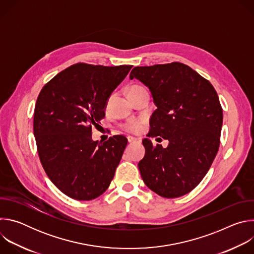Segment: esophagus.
<instances>
[{
	"label": "esophagus",
	"mask_w": 254,
	"mask_h": 254,
	"mask_svg": "<svg viewBox=\"0 0 254 254\" xmlns=\"http://www.w3.org/2000/svg\"><path fill=\"white\" fill-rule=\"evenodd\" d=\"M127 140H128V142H129V143H131V142H137V141H139V139H138V138H136V137H133V136H127Z\"/></svg>",
	"instance_id": "1"
}]
</instances>
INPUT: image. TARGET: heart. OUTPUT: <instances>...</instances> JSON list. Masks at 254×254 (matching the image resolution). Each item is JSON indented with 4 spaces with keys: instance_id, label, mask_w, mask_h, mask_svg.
Returning a JSON list of instances; mask_svg holds the SVG:
<instances>
[{
    "instance_id": "heart-1",
    "label": "heart",
    "mask_w": 254,
    "mask_h": 254,
    "mask_svg": "<svg viewBox=\"0 0 254 254\" xmlns=\"http://www.w3.org/2000/svg\"><path fill=\"white\" fill-rule=\"evenodd\" d=\"M140 89H143L141 86H138V85H133L129 88L128 90V94L129 93H132V92H135L137 90H140ZM127 128L130 131H133V132H137L140 130L141 128V126H140V123L138 122H130L127 126Z\"/></svg>"
}]
</instances>
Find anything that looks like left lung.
I'll return each instance as SVG.
<instances>
[{"label": "left lung", "instance_id": "8db88e82", "mask_svg": "<svg viewBox=\"0 0 254 254\" xmlns=\"http://www.w3.org/2000/svg\"><path fill=\"white\" fill-rule=\"evenodd\" d=\"M130 79L149 87L157 110L148 136L169 140L167 148L143 138L138 163L142 181L165 198L191 192L209 171L219 149L222 107L212 84L179 62L134 67Z\"/></svg>", "mask_w": 254, "mask_h": 254}]
</instances>
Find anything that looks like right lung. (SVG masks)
<instances>
[{
	"instance_id": "right-lung-1",
	"label": "right lung",
	"mask_w": 254,
	"mask_h": 254,
	"mask_svg": "<svg viewBox=\"0 0 254 254\" xmlns=\"http://www.w3.org/2000/svg\"><path fill=\"white\" fill-rule=\"evenodd\" d=\"M131 67L77 63L39 93L33 124L39 158L51 182L72 199H95L114 179L127 139L115 135L98 142L91 127L104 118L108 98Z\"/></svg>"
}]
</instances>
